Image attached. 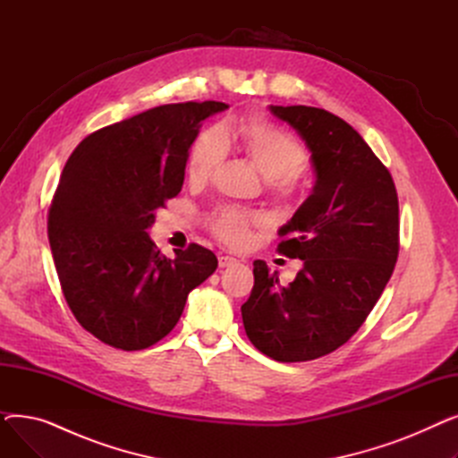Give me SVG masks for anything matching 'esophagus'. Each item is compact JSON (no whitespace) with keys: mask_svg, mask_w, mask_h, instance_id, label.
<instances>
[{"mask_svg":"<svg viewBox=\"0 0 458 458\" xmlns=\"http://www.w3.org/2000/svg\"><path fill=\"white\" fill-rule=\"evenodd\" d=\"M235 263H237V259L232 258V256H221V258H219V267H221V269L232 267V266H235Z\"/></svg>","mask_w":458,"mask_h":458,"instance_id":"1","label":"esophagus"}]
</instances>
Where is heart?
I'll use <instances>...</instances> for the list:
<instances>
[{
  "label": "heart",
  "mask_w": 458,
  "mask_h": 458,
  "mask_svg": "<svg viewBox=\"0 0 458 458\" xmlns=\"http://www.w3.org/2000/svg\"><path fill=\"white\" fill-rule=\"evenodd\" d=\"M239 147L258 173L271 182L273 191L282 199H290L299 191V178L308 163L302 144L290 133L273 126L259 116L245 118L233 128ZM228 154V139L221 128L202 131L192 142L187 157V178L192 183L208 182ZM215 233L233 247L249 242L250 230L266 225L259 213L223 208L211 219Z\"/></svg>",
  "instance_id": "b5f03b06"
}]
</instances>
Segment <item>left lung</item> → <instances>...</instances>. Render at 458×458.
I'll return each mask as SVG.
<instances>
[{"label":"left lung","mask_w":458,"mask_h":458,"mask_svg":"<svg viewBox=\"0 0 458 458\" xmlns=\"http://www.w3.org/2000/svg\"><path fill=\"white\" fill-rule=\"evenodd\" d=\"M311 152L316 183L278 233V252L302 259L295 280L254 261L242 306L252 345L276 362H306L362 327L399 254V200L386 166L345 120L308 106H271Z\"/></svg>","instance_id":"obj_1"}]
</instances>
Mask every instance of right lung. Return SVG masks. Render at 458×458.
<instances>
[{
    "label": "right lung",
    "mask_w": 458,
    "mask_h": 458,
    "mask_svg": "<svg viewBox=\"0 0 458 458\" xmlns=\"http://www.w3.org/2000/svg\"><path fill=\"white\" fill-rule=\"evenodd\" d=\"M225 109L185 102L139 113L85 137L63 168L47 215L57 276L80 325L114 349L163 340L216 269L195 243L163 256L147 230L182 191L202 120Z\"/></svg>",
    "instance_id": "right-lung-1"
}]
</instances>
